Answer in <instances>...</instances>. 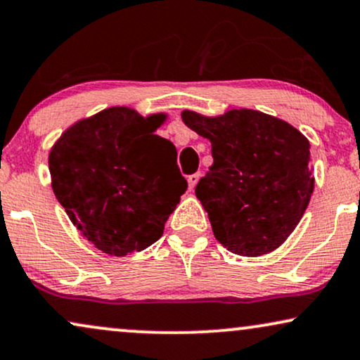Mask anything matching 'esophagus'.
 Segmentation results:
<instances>
[{"label":"esophagus","mask_w":360,"mask_h":360,"mask_svg":"<svg viewBox=\"0 0 360 360\" xmlns=\"http://www.w3.org/2000/svg\"><path fill=\"white\" fill-rule=\"evenodd\" d=\"M199 177H200V172H195V174H191V176L188 177V184H189V189H191V191H193V189L195 188V184H198Z\"/></svg>","instance_id":"34e87169"}]
</instances>
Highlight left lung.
I'll return each instance as SVG.
<instances>
[{
	"mask_svg": "<svg viewBox=\"0 0 360 360\" xmlns=\"http://www.w3.org/2000/svg\"><path fill=\"white\" fill-rule=\"evenodd\" d=\"M207 138L214 162L195 186L212 232L229 252L262 257L300 224L314 191L309 141L285 120L232 108L217 117L181 112Z\"/></svg>",
	"mask_w": 360,
	"mask_h": 360,
	"instance_id": "1",
	"label": "left lung"
}]
</instances>
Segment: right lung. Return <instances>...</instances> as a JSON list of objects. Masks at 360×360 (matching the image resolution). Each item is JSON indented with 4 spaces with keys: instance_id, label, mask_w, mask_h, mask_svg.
<instances>
[{
    "instance_id": "add662e5",
    "label": "right lung",
    "mask_w": 360,
    "mask_h": 360,
    "mask_svg": "<svg viewBox=\"0 0 360 360\" xmlns=\"http://www.w3.org/2000/svg\"><path fill=\"white\" fill-rule=\"evenodd\" d=\"M166 120L117 105L75 122L51 148L57 200L80 236L107 255L153 245L188 189L174 145L155 135Z\"/></svg>"
}]
</instances>
